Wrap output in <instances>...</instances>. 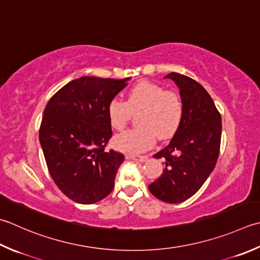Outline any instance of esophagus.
Returning a JSON list of instances; mask_svg holds the SVG:
<instances>
[{"label":"esophagus","instance_id":"1","mask_svg":"<svg viewBox=\"0 0 260 260\" xmlns=\"http://www.w3.org/2000/svg\"><path fill=\"white\" fill-rule=\"evenodd\" d=\"M126 159L128 160H134V161H140V162H145L149 157L146 155H131V154H127L126 155Z\"/></svg>","mask_w":260,"mask_h":260}]
</instances>
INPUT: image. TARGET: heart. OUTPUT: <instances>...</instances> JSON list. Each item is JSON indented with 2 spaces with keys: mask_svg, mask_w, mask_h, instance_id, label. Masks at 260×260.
I'll return each mask as SVG.
<instances>
[{
  "mask_svg": "<svg viewBox=\"0 0 260 260\" xmlns=\"http://www.w3.org/2000/svg\"><path fill=\"white\" fill-rule=\"evenodd\" d=\"M136 113H139L136 117L139 127L114 139L117 150L132 154L151 149L156 136L160 140L174 136L181 124L184 104L177 93L143 81L128 91L126 101L114 98L107 106L109 124L116 131H123L132 114Z\"/></svg>",
  "mask_w": 260,
  "mask_h": 260,
  "instance_id": "obj_1",
  "label": "heart"
}]
</instances>
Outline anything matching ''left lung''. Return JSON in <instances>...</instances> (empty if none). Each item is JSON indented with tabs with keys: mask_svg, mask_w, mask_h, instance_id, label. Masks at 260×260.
Masks as SVG:
<instances>
[{
	"mask_svg": "<svg viewBox=\"0 0 260 260\" xmlns=\"http://www.w3.org/2000/svg\"><path fill=\"white\" fill-rule=\"evenodd\" d=\"M165 79L179 89L184 116L170 143L153 155L165 160V169L149 190L160 201L178 204L195 195L214 170L222 119L211 95L195 80L175 72Z\"/></svg>",
	"mask_w": 260,
	"mask_h": 260,
	"instance_id": "8db88e82",
	"label": "left lung"
}]
</instances>
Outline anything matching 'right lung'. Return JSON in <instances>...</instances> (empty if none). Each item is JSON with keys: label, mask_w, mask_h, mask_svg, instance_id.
<instances>
[{"label": "right lung", "mask_w": 260, "mask_h": 260, "mask_svg": "<svg viewBox=\"0 0 260 260\" xmlns=\"http://www.w3.org/2000/svg\"><path fill=\"white\" fill-rule=\"evenodd\" d=\"M82 76L59 89L44 110L39 142L59 190L79 204L108 196L124 155L105 151L113 132L107 106L127 81Z\"/></svg>", "instance_id": "1"}]
</instances>
